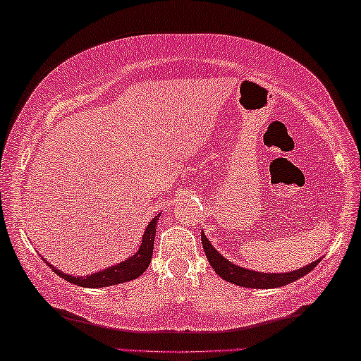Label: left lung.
Segmentation results:
<instances>
[{
	"mask_svg": "<svg viewBox=\"0 0 361 361\" xmlns=\"http://www.w3.org/2000/svg\"><path fill=\"white\" fill-rule=\"evenodd\" d=\"M202 246H204L205 256L209 259V263L216 274L221 279H225L226 283L243 286V288H253V289H273V288H283L294 281L302 278V276L309 274L315 266L319 264V261H314L304 268H299L295 271H288V273H261V271H253L241 268V266L231 263L225 258L224 255H220L215 250V246L210 243V240L207 238L205 233H202Z\"/></svg>",
	"mask_w": 361,
	"mask_h": 361,
	"instance_id": "8db88e82",
	"label": "left lung"
}]
</instances>
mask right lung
Masks as SVG:
<instances>
[{
    "label": "right lung",
    "instance_id": "right-lung-1",
    "mask_svg": "<svg viewBox=\"0 0 361 361\" xmlns=\"http://www.w3.org/2000/svg\"><path fill=\"white\" fill-rule=\"evenodd\" d=\"M159 220V215H156L149 224H147L145 235L141 238V246L140 250L136 251L131 258L125 261H120V263L115 266H110V268L97 271V273L88 274V276H72L63 273V271L54 268V266L49 263L46 258V264L51 266V268L56 271L57 276H61L62 279L68 281V283L80 286V288H108V286H116L121 283H128V281H133L145 273L147 266L151 263L152 258V250H154V238H156V224Z\"/></svg>",
    "mask_w": 361,
    "mask_h": 361
}]
</instances>
